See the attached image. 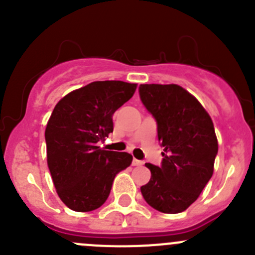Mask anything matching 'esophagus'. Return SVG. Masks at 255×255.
<instances>
[{"label": "esophagus", "instance_id": "esophagus-1", "mask_svg": "<svg viewBox=\"0 0 255 255\" xmlns=\"http://www.w3.org/2000/svg\"><path fill=\"white\" fill-rule=\"evenodd\" d=\"M143 164H144V161L138 160V159H133V161H132L133 166H140V165H143Z\"/></svg>", "mask_w": 255, "mask_h": 255}]
</instances>
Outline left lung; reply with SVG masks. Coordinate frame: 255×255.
Masks as SVG:
<instances>
[{
  "label": "left lung",
  "mask_w": 255,
  "mask_h": 255,
  "mask_svg": "<svg viewBox=\"0 0 255 255\" xmlns=\"http://www.w3.org/2000/svg\"><path fill=\"white\" fill-rule=\"evenodd\" d=\"M139 96L155 120L164 148L160 166L145 164L151 177L140 191L155 210L182 212L196 201L213 174L218 144L212 120L179 85H140Z\"/></svg>",
  "instance_id": "1"
}]
</instances>
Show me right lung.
<instances>
[{"label": "right lung", "mask_w": 255, "mask_h": 255, "mask_svg": "<svg viewBox=\"0 0 255 255\" xmlns=\"http://www.w3.org/2000/svg\"><path fill=\"white\" fill-rule=\"evenodd\" d=\"M135 89L125 81H95L54 107L45 128L48 166L59 197L70 210L101 207L115 176L132 163L130 154L105 150L97 143L113 132V113Z\"/></svg>", "instance_id": "right-lung-1"}]
</instances>
